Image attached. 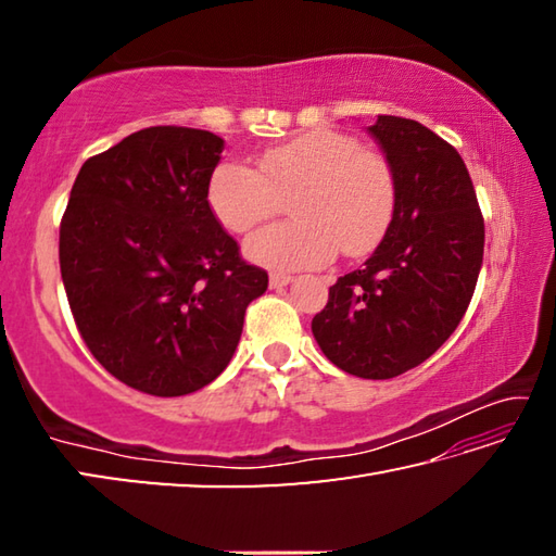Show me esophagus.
I'll return each mask as SVG.
<instances>
[{
    "label": "esophagus",
    "mask_w": 556,
    "mask_h": 556,
    "mask_svg": "<svg viewBox=\"0 0 556 556\" xmlns=\"http://www.w3.org/2000/svg\"><path fill=\"white\" fill-rule=\"evenodd\" d=\"M291 281H294V277L281 275V271H271V275H269V287L271 289H285V287L291 285Z\"/></svg>",
    "instance_id": "obj_1"
}]
</instances>
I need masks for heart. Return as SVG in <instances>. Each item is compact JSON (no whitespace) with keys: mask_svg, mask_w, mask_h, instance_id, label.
Masks as SVG:
<instances>
[{"mask_svg":"<svg viewBox=\"0 0 556 556\" xmlns=\"http://www.w3.org/2000/svg\"><path fill=\"white\" fill-rule=\"evenodd\" d=\"M257 172L240 162L215 166L208 205L230 232L269 218L277 195L294 220L277 223L244 242V257L275 271L326 265L341 248L363 255L382 238L394 208L388 159L333 129H312L257 154Z\"/></svg>","mask_w":556,"mask_h":556,"instance_id":"1","label":"heart"}]
</instances>
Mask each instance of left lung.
Instances as JSON below:
<instances>
[{"label": "left lung", "mask_w": 556, "mask_h": 556, "mask_svg": "<svg viewBox=\"0 0 556 556\" xmlns=\"http://www.w3.org/2000/svg\"><path fill=\"white\" fill-rule=\"evenodd\" d=\"M368 131L394 176L392 220L365 265L328 289L312 331L341 370L388 380L417 368L456 331L483 265L485 228L454 147L392 115Z\"/></svg>", "instance_id": "1"}]
</instances>
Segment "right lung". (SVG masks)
Masks as SVG:
<instances>
[{
    "mask_svg": "<svg viewBox=\"0 0 556 556\" xmlns=\"http://www.w3.org/2000/svg\"><path fill=\"white\" fill-rule=\"evenodd\" d=\"M225 142L149 127L88 159L61 220V277L75 326L110 375L181 397L213 382L240 343L267 271L240 260L208 205Z\"/></svg>",
    "mask_w": 556,
    "mask_h": 556,
    "instance_id": "1",
    "label": "right lung"
}]
</instances>
